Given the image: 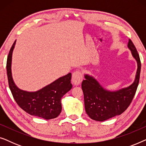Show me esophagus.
<instances>
[{"label":"esophagus","instance_id":"obj_1","mask_svg":"<svg viewBox=\"0 0 146 146\" xmlns=\"http://www.w3.org/2000/svg\"><path fill=\"white\" fill-rule=\"evenodd\" d=\"M83 79V74L80 70H76L72 74V80L74 85H78L81 83Z\"/></svg>","mask_w":146,"mask_h":146}]
</instances>
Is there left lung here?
<instances>
[{"label":"left lung","instance_id":"8db88e82","mask_svg":"<svg viewBox=\"0 0 146 146\" xmlns=\"http://www.w3.org/2000/svg\"><path fill=\"white\" fill-rule=\"evenodd\" d=\"M127 46L137 63L135 81L129 87L110 92L104 89L93 77L85 75L86 79L82 83L85 110L94 120L102 121L120 115L129 107L134 97L139 81L141 62L136 48L130 39Z\"/></svg>","mask_w":146,"mask_h":146}]
</instances>
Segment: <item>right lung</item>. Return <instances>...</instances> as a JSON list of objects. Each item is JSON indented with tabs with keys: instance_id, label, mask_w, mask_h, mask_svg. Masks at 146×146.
<instances>
[{
	"instance_id": "obj_1",
	"label": "right lung",
	"mask_w": 146,
	"mask_h": 146,
	"mask_svg": "<svg viewBox=\"0 0 146 146\" xmlns=\"http://www.w3.org/2000/svg\"><path fill=\"white\" fill-rule=\"evenodd\" d=\"M16 40L13 43L7 61V72L9 86L17 104L23 110L35 116L46 119L58 116L62 111L61 98L72 88L71 73L60 78L50 84L35 92L23 91L18 88L12 78V54Z\"/></svg>"
}]
</instances>
